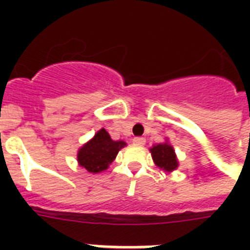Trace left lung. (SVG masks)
<instances>
[{
  "label": "left lung",
  "mask_w": 250,
  "mask_h": 250,
  "mask_svg": "<svg viewBox=\"0 0 250 250\" xmlns=\"http://www.w3.org/2000/svg\"><path fill=\"white\" fill-rule=\"evenodd\" d=\"M125 146L123 141H114L105 128L100 129L92 140L84 144L78 153V162L89 172H101L115 160Z\"/></svg>",
  "instance_id": "8db88e82"
}]
</instances>
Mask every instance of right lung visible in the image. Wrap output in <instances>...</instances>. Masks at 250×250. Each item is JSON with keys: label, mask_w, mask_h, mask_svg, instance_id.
Wrapping results in <instances>:
<instances>
[{"label": "right lung", "mask_w": 250, "mask_h": 250, "mask_svg": "<svg viewBox=\"0 0 250 250\" xmlns=\"http://www.w3.org/2000/svg\"><path fill=\"white\" fill-rule=\"evenodd\" d=\"M152 157L154 162L160 167L167 171H172L178 167V161L175 156L174 149L168 144H158L154 148L150 149Z\"/></svg>", "instance_id": "obj_1"}]
</instances>
